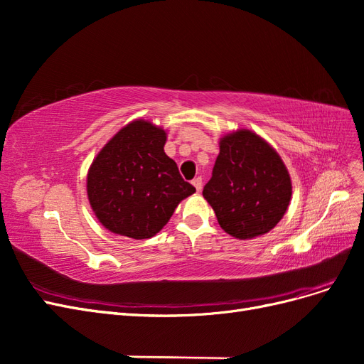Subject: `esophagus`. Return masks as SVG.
<instances>
[{"mask_svg":"<svg viewBox=\"0 0 364 364\" xmlns=\"http://www.w3.org/2000/svg\"><path fill=\"white\" fill-rule=\"evenodd\" d=\"M193 185H194V188L197 190V191H200L202 190V178H196V179H193V182H191Z\"/></svg>","mask_w":364,"mask_h":364,"instance_id":"1","label":"esophagus"}]
</instances>
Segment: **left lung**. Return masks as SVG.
<instances>
[{
    "label": "left lung",
    "instance_id": "obj_1",
    "mask_svg": "<svg viewBox=\"0 0 364 364\" xmlns=\"http://www.w3.org/2000/svg\"><path fill=\"white\" fill-rule=\"evenodd\" d=\"M218 147L203 197L220 228L237 240L267 234L291 200L290 173L279 153L249 129L223 135Z\"/></svg>",
    "mask_w": 364,
    "mask_h": 364
}]
</instances>
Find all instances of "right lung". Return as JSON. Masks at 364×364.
Segmentation results:
<instances>
[{"label":"right lung","mask_w":364,"mask_h":364,"mask_svg":"<svg viewBox=\"0 0 364 364\" xmlns=\"http://www.w3.org/2000/svg\"><path fill=\"white\" fill-rule=\"evenodd\" d=\"M165 142L164 127L138 118L97 153L86 176L87 200L98 222L112 234L151 238L178 205L196 193L165 155Z\"/></svg>","instance_id":"right-lung-1"}]
</instances>
